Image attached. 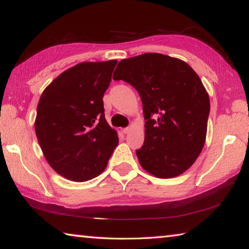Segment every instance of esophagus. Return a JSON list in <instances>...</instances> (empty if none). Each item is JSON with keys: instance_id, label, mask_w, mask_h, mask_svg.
<instances>
[{"instance_id": "34e87169", "label": "esophagus", "mask_w": 249, "mask_h": 249, "mask_svg": "<svg viewBox=\"0 0 249 249\" xmlns=\"http://www.w3.org/2000/svg\"><path fill=\"white\" fill-rule=\"evenodd\" d=\"M129 130H130V128H129V127H125V128L122 129V132H123L124 134H128V133H129Z\"/></svg>"}]
</instances>
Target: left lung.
Listing matches in <instances>:
<instances>
[{
  "mask_svg": "<svg viewBox=\"0 0 249 249\" xmlns=\"http://www.w3.org/2000/svg\"><path fill=\"white\" fill-rule=\"evenodd\" d=\"M113 80L129 83L142 99V167L157 178L183 174L199 157L208 128L210 99L199 75L180 59L148 53L121 60Z\"/></svg>",
  "mask_w": 249,
  "mask_h": 249,
  "instance_id": "1",
  "label": "left lung"
}]
</instances>
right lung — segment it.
I'll return each instance as SVG.
<instances>
[{"label": "right lung", "mask_w": 249, "mask_h": 249, "mask_svg": "<svg viewBox=\"0 0 249 249\" xmlns=\"http://www.w3.org/2000/svg\"><path fill=\"white\" fill-rule=\"evenodd\" d=\"M116 64L75 65L46 88L37 105L35 132L40 148L50 167L71 181L99 176L119 144L103 107Z\"/></svg>", "instance_id": "right-lung-1"}]
</instances>
